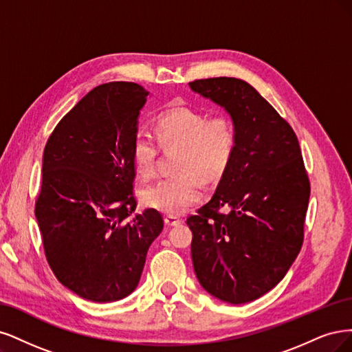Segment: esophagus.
Here are the masks:
<instances>
[{
  "label": "esophagus",
  "instance_id": "34e87169",
  "mask_svg": "<svg viewBox=\"0 0 352 352\" xmlns=\"http://www.w3.org/2000/svg\"><path fill=\"white\" fill-rule=\"evenodd\" d=\"M164 221H165V223L169 225V226H175V225H179L181 222H183V219L175 217V214H165Z\"/></svg>",
  "mask_w": 352,
  "mask_h": 352
}]
</instances>
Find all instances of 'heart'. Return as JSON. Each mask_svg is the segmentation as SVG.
I'll return each mask as SVG.
<instances>
[{
	"instance_id": "heart-1",
	"label": "heart",
	"mask_w": 352,
	"mask_h": 352,
	"mask_svg": "<svg viewBox=\"0 0 352 352\" xmlns=\"http://www.w3.org/2000/svg\"><path fill=\"white\" fill-rule=\"evenodd\" d=\"M236 140L235 124L225 114L209 116L206 111L186 105L160 112L153 135L144 129L135 130L131 140L133 164L142 178L149 179L156 173L160 147L164 151L178 147L174 157L178 173L143 188V205L169 214L187 210L201 199L200 178L213 181L228 169Z\"/></svg>"
}]
</instances>
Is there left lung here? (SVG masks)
I'll list each match as a JSON object with an SVG mask.
<instances>
[{"mask_svg":"<svg viewBox=\"0 0 352 352\" xmlns=\"http://www.w3.org/2000/svg\"><path fill=\"white\" fill-rule=\"evenodd\" d=\"M188 86L230 112L238 138L213 197L187 218L192 266L213 297L250 302L278 285L301 250L310 179L296 133L252 85L212 77Z\"/></svg>","mask_w":352,"mask_h":352,"instance_id":"1","label":"left lung"}]
</instances>
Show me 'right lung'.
I'll list each match as a JSON object with an SVG mask.
<instances>
[{
	"label": "right lung",
	"instance_id": "1",
	"mask_svg": "<svg viewBox=\"0 0 352 352\" xmlns=\"http://www.w3.org/2000/svg\"><path fill=\"white\" fill-rule=\"evenodd\" d=\"M147 95L131 82L96 86L45 144L35 201L45 257L64 287L95 302L134 291L164 228L155 209L130 219L138 206L131 140Z\"/></svg>",
	"mask_w": 352,
	"mask_h": 352
}]
</instances>
